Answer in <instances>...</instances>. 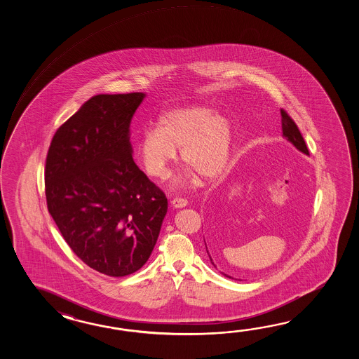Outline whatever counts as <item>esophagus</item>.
Masks as SVG:
<instances>
[{"label":"esophagus","mask_w":359,"mask_h":359,"mask_svg":"<svg viewBox=\"0 0 359 359\" xmlns=\"http://www.w3.org/2000/svg\"><path fill=\"white\" fill-rule=\"evenodd\" d=\"M170 205L173 206L175 209H182L184 206L187 205V200H184V198H173L172 201H170Z\"/></svg>","instance_id":"obj_1"}]
</instances>
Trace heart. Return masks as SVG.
<instances>
[{"label": "heart", "instance_id": "heart-1", "mask_svg": "<svg viewBox=\"0 0 359 359\" xmlns=\"http://www.w3.org/2000/svg\"><path fill=\"white\" fill-rule=\"evenodd\" d=\"M233 141V130L229 118L213 113L203 105L173 109L161 115L158 130L144 132L137 145L140 161L146 173L156 180L168 176L180 159L187 167L182 176L175 180V187L196 182L214 181L227 167Z\"/></svg>", "mask_w": 359, "mask_h": 359}]
</instances>
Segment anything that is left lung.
<instances>
[{"label": "left lung", "mask_w": 359, "mask_h": 359, "mask_svg": "<svg viewBox=\"0 0 359 359\" xmlns=\"http://www.w3.org/2000/svg\"><path fill=\"white\" fill-rule=\"evenodd\" d=\"M281 124H283V137L286 138V140L290 142L291 145L295 146L300 153L309 155V151H308L306 145H305L304 138L302 136L300 130H298L295 122L291 119L290 116L287 115V113H286L285 110H281ZM204 243H205V240H204ZM206 252H208V255H209V259L212 262V264H213L214 267H217V266L214 264L212 255L209 254L208 248H206ZM223 275H224V273H223ZM224 276L229 277V278H232L231 276Z\"/></svg>", "instance_id": "left-lung-1"}]
</instances>
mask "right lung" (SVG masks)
Wrapping results in <instances>:
<instances>
[{
	"label": "right lung",
	"instance_id": "obj_1",
	"mask_svg": "<svg viewBox=\"0 0 359 359\" xmlns=\"http://www.w3.org/2000/svg\"><path fill=\"white\" fill-rule=\"evenodd\" d=\"M145 93H101L56 130L45 184L48 212L76 257L102 275L145 264L168 210L133 161L130 126Z\"/></svg>",
	"mask_w": 359,
	"mask_h": 359
}]
</instances>
